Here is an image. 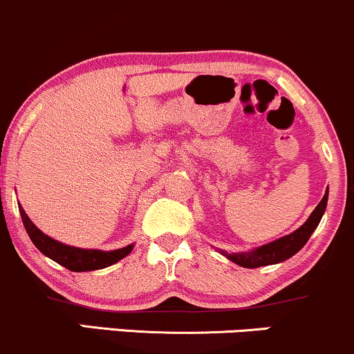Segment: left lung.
<instances>
[{
	"label": "left lung",
	"instance_id": "obj_1",
	"mask_svg": "<svg viewBox=\"0 0 354 354\" xmlns=\"http://www.w3.org/2000/svg\"><path fill=\"white\" fill-rule=\"evenodd\" d=\"M328 205V189L324 193L323 200L316 206L315 211L310 214V218L304 221V225L299 226L293 233L286 234V236L274 239V241L266 243V245L253 248L251 251H241V253H226L225 250H218L219 253L230 259V261L236 263L243 268H259V266H270L278 265V263L286 261L291 256L298 253L301 248L306 245L308 239L313 234V231L318 228L321 218H323L324 211Z\"/></svg>",
	"mask_w": 354,
	"mask_h": 354
}]
</instances>
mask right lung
<instances>
[{
    "instance_id": "1",
    "label": "right lung",
    "mask_w": 354,
    "mask_h": 354,
    "mask_svg": "<svg viewBox=\"0 0 354 354\" xmlns=\"http://www.w3.org/2000/svg\"><path fill=\"white\" fill-rule=\"evenodd\" d=\"M19 214H21L23 225L26 233L30 234L33 245L38 248L39 251L44 256L56 261L58 265L68 268V270L76 271V273H81V271H95V270H103V268H108L115 263L123 259L124 256H128L135 248V243L133 245H128L124 248H120V250L113 251H103V250H88V248H76L64 245V243L56 241L48 234H44L38 226L31 221L30 216L24 213L23 206L19 205Z\"/></svg>"
}]
</instances>
